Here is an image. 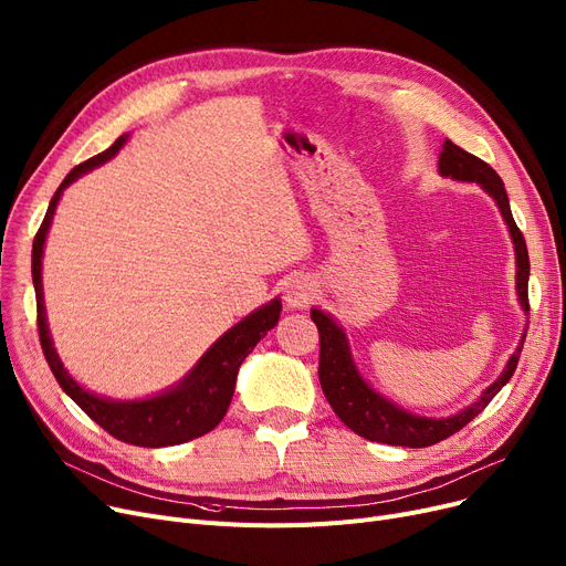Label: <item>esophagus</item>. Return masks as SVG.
I'll use <instances>...</instances> for the list:
<instances>
[{
	"label": "esophagus",
	"instance_id": "obj_1",
	"mask_svg": "<svg viewBox=\"0 0 566 566\" xmlns=\"http://www.w3.org/2000/svg\"><path fill=\"white\" fill-rule=\"evenodd\" d=\"M284 301L289 307H307L314 301V284L307 277H295L284 291Z\"/></svg>",
	"mask_w": 566,
	"mask_h": 566
}]
</instances>
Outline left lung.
Wrapping results in <instances>:
<instances>
[{
  "label": "left lung",
  "mask_w": 566,
  "mask_h": 566,
  "mask_svg": "<svg viewBox=\"0 0 566 566\" xmlns=\"http://www.w3.org/2000/svg\"><path fill=\"white\" fill-rule=\"evenodd\" d=\"M440 174L442 176H452L457 181H478L495 201L504 222L510 224L512 241L516 248V289H518V301L525 312H530V301H527V277H530V256L525 248V238L521 229L514 222L507 190H504L502 178L495 174V169L480 160L478 156H472L463 151L461 146L454 142L444 139L442 144V154L438 160ZM312 321L318 328V380L325 399L333 406L337 418L358 436L371 440V442H385V444H401V448H431V444L454 436L461 431L468 422H472L478 415L491 403V399L502 390V385L507 382L518 365L521 358V348L512 355V360L504 367L502 376L486 388V392L468 406L463 412L454 415V418L448 420H427L418 418V415H410L388 399H382L376 395L369 385L360 378L358 369H355L346 337L342 333L339 325L325 316L318 310H312Z\"/></svg>",
  "instance_id": "8db88e82"
}]
</instances>
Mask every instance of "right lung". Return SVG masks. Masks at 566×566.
<instances>
[{
  "instance_id": "right-lung-1",
  "label": "right lung",
  "mask_w": 566,
  "mask_h": 566,
  "mask_svg": "<svg viewBox=\"0 0 566 566\" xmlns=\"http://www.w3.org/2000/svg\"><path fill=\"white\" fill-rule=\"evenodd\" d=\"M128 135L118 137L107 151L88 158L73 167L69 176L56 188L54 197L50 199L48 213L36 231L34 250H32V277L36 289V323H39V339L45 360L62 385V390L92 418L101 424L109 436L116 440H124L137 448H167V444H181L192 438H199L208 431H213L231 403L233 388H235V374L238 367L252 353L256 342L268 335V331L275 328L280 318L282 305L280 301L268 303L265 307L256 310L248 318L222 335L211 348L206 350L199 365L188 374V378L178 385V388L144 401H107L101 397L88 395L84 388L66 374L64 365L59 363V355L52 348L48 323H45V307H43V286H41V256L45 245V233L50 229L52 216L59 197L64 188L73 184L77 176L88 171L92 167L109 160L118 148L124 146Z\"/></svg>"
}]
</instances>
